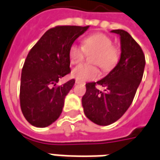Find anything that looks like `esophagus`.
Returning <instances> with one entry per match:
<instances>
[{
  "label": "esophagus",
  "mask_w": 160,
  "mask_h": 160,
  "mask_svg": "<svg viewBox=\"0 0 160 160\" xmlns=\"http://www.w3.org/2000/svg\"><path fill=\"white\" fill-rule=\"evenodd\" d=\"M76 83H77V84H79V83H82V82L79 81V80H76Z\"/></svg>",
  "instance_id": "obj_1"
}]
</instances>
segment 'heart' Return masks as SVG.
I'll list each match as a JSON object with an SVG mask.
<instances>
[{
	"label": "heart",
	"mask_w": 160,
	"mask_h": 160,
	"mask_svg": "<svg viewBox=\"0 0 160 160\" xmlns=\"http://www.w3.org/2000/svg\"><path fill=\"white\" fill-rule=\"evenodd\" d=\"M91 62L98 64L103 70L113 69L119 59L118 49L112 46V40L103 34L97 33L85 37L82 45L73 43L69 49V58L71 64H78L83 60L85 53H93ZM72 77L79 81H90L98 78L99 70L96 65L81 64L74 68Z\"/></svg>",
	"instance_id": "heart-1"
}]
</instances>
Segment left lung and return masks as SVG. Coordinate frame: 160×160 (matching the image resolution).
<instances>
[{
    "mask_svg": "<svg viewBox=\"0 0 160 160\" xmlns=\"http://www.w3.org/2000/svg\"><path fill=\"white\" fill-rule=\"evenodd\" d=\"M111 32L120 37L119 61L107 76L97 82L104 87V91L98 90L96 82H88L82 98L84 114L98 125L114 123L128 110L140 84L145 65L142 48L128 32L123 29Z\"/></svg>",
    "mask_w": 160,
    "mask_h": 160,
    "instance_id": "8db88e82",
    "label": "left lung"
}]
</instances>
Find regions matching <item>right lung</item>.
Listing matches in <instances>:
<instances>
[{
  "mask_svg": "<svg viewBox=\"0 0 160 160\" xmlns=\"http://www.w3.org/2000/svg\"><path fill=\"white\" fill-rule=\"evenodd\" d=\"M90 26H57L48 29L31 48L21 77L20 103L27 121L44 128L60 117L66 95L72 89L71 79L57 86L70 72L69 49Z\"/></svg>",
  "mask_w": 160,
  "mask_h": 160,
  "instance_id": "obj_1",
  "label": "right lung"
}]
</instances>
